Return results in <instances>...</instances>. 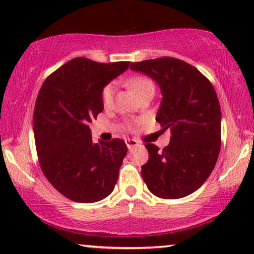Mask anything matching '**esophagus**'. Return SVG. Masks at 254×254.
I'll return each instance as SVG.
<instances>
[{"instance_id":"esophagus-1","label":"esophagus","mask_w":254,"mask_h":254,"mask_svg":"<svg viewBox=\"0 0 254 254\" xmlns=\"http://www.w3.org/2000/svg\"><path fill=\"white\" fill-rule=\"evenodd\" d=\"M126 144H127L128 149H129V150H130V149L137 147V145H138V141L134 140V138H126Z\"/></svg>"}]
</instances>
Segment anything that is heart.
<instances>
[{"label": "heart", "mask_w": 254, "mask_h": 254, "mask_svg": "<svg viewBox=\"0 0 254 254\" xmlns=\"http://www.w3.org/2000/svg\"><path fill=\"white\" fill-rule=\"evenodd\" d=\"M126 85L133 91L136 97L142 95L144 91H147L149 89H155L154 82L147 76L143 75H136L133 77H129L126 81ZM113 96H114V85L112 83L106 84L100 93V98H102V103L104 106H109L113 102Z\"/></svg>", "instance_id": "heart-1"}]
</instances>
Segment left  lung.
<instances>
[{
    "mask_svg": "<svg viewBox=\"0 0 254 254\" xmlns=\"http://www.w3.org/2000/svg\"><path fill=\"white\" fill-rule=\"evenodd\" d=\"M130 69L150 76L162 90L156 120L170 128L169 145L147 143L142 166L148 190L162 199L195 192L216 164L221 149V107L213 84L195 67L176 58L131 62Z\"/></svg>",
    "mask_w": 254,
    "mask_h": 254,
    "instance_id": "left-lung-1",
    "label": "left lung"
}]
</instances>
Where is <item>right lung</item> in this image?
Masks as SVG:
<instances>
[{"mask_svg": "<svg viewBox=\"0 0 254 254\" xmlns=\"http://www.w3.org/2000/svg\"><path fill=\"white\" fill-rule=\"evenodd\" d=\"M129 64L75 58L41 85L33 112L38 159L48 182L69 200L97 202L114 190L127 145L121 138L93 143L89 124L104 110V86Z\"/></svg>", "mask_w": 254, "mask_h": 254, "instance_id": "add662e5", "label": "right lung"}]
</instances>
